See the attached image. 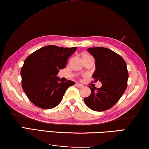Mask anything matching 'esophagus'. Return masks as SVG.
Returning <instances> with one entry per match:
<instances>
[{
	"instance_id": "34e87169",
	"label": "esophagus",
	"mask_w": 149,
	"mask_h": 149,
	"mask_svg": "<svg viewBox=\"0 0 149 149\" xmlns=\"http://www.w3.org/2000/svg\"><path fill=\"white\" fill-rule=\"evenodd\" d=\"M76 86H77V87H78L79 88H82V87H84V86L82 84H79V83H77V84H76Z\"/></svg>"
}]
</instances>
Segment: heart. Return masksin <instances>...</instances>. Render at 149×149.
Returning <instances> with one entry per match:
<instances>
[{"instance_id": "obj_1", "label": "heart", "mask_w": 149, "mask_h": 149, "mask_svg": "<svg viewBox=\"0 0 149 149\" xmlns=\"http://www.w3.org/2000/svg\"><path fill=\"white\" fill-rule=\"evenodd\" d=\"M81 57H82V60H86V59L92 58V56L89 55V54H88L87 53H84L83 54H82Z\"/></svg>"}]
</instances>
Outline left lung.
Listing matches in <instances>:
<instances>
[{
	"label": "left lung",
	"instance_id": "left-lung-1",
	"mask_svg": "<svg viewBox=\"0 0 149 149\" xmlns=\"http://www.w3.org/2000/svg\"><path fill=\"white\" fill-rule=\"evenodd\" d=\"M87 52L95 60L94 81L102 83L100 88L91 87V94L84 99L86 105L95 111H103L115 105L127 87L129 74L127 63L121 56L111 49L96 47Z\"/></svg>",
	"mask_w": 149,
	"mask_h": 149
}]
</instances>
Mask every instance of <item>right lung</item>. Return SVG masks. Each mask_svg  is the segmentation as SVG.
I'll return each instance as SVG.
<instances>
[{
  "instance_id": "obj_1",
  "label": "right lung",
  "mask_w": 149,
  "mask_h": 149,
  "mask_svg": "<svg viewBox=\"0 0 149 149\" xmlns=\"http://www.w3.org/2000/svg\"><path fill=\"white\" fill-rule=\"evenodd\" d=\"M77 49L76 47L62 48L46 46L26 58L20 71L22 87L33 104L44 109L59 105L65 91L74 81L60 82L57 77L59 70L65 68L68 59Z\"/></svg>"
}]
</instances>
